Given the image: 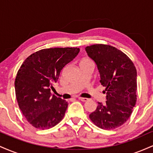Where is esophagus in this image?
<instances>
[{"mask_svg":"<svg viewBox=\"0 0 153 153\" xmlns=\"http://www.w3.org/2000/svg\"><path fill=\"white\" fill-rule=\"evenodd\" d=\"M78 99L80 100V101H83V102H85V101H87L88 99L87 98H82V97H80V96H79V97H78Z\"/></svg>","mask_w":153,"mask_h":153,"instance_id":"obj_1","label":"esophagus"}]
</instances>
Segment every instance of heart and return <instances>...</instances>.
Here are the masks:
<instances>
[{"label": "heart", "instance_id": "heart-1", "mask_svg": "<svg viewBox=\"0 0 153 153\" xmlns=\"http://www.w3.org/2000/svg\"><path fill=\"white\" fill-rule=\"evenodd\" d=\"M85 60H86V59H85Z\"/></svg>", "mask_w": 153, "mask_h": 153}]
</instances>
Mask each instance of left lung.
I'll use <instances>...</instances> for the list:
<instances>
[{"label":"left lung","mask_w":153,"mask_h":153,"mask_svg":"<svg viewBox=\"0 0 153 153\" xmlns=\"http://www.w3.org/2000/svg\"><path fill=\"white\" fill-rule=\"evenodd\" d=\"M85 51L97 65L106 94L105 104L99 103L89 118L99 128L114 129L127 122L136 104L137 70L127 54L111 45L96 44Z\"/></svg>","instance_id":"1"}]
</instances>
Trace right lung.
<instances>
[{
  "label": "right lung",
  "mask_w": 153,
  "mask_h": 153,
  "mask_svg": "<svg viewBox=\"0 0 153 153\" xmlns=\"http://www.w3.org/2000/svg\"><path fill=\"white\" fill-rule=\"evenodd\" d=\"M79 52L77 47L43 49L23 62L15 79L16 96L23 115L34 127L47 129L62 121L68 103L52 96L51 90L63 68Z\"/></svg>",
  "instance_id": "obj_1"
}]
</instances>
